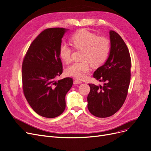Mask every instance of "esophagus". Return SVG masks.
<instances>
[{
    "label": "esophagus",
    "instance_id": "1",
    "mask_svg": "<svg viewBox=\"0 0 151 151\" xmlns=\"http://www.w3.org/2000/svg\"><path fill=\"white\" fill-rule=\"evenodd\" d=\"M82 83V82L80 81L79 80H75L74 81V84H81Z\"/></svg>",
    "mask_w": 151,
    "mask_h": 151
}]
</instances>
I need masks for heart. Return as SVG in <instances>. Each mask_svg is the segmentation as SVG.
Instances as JSON below:
<instances>
[{"label":"heart","mask_w":151,"mask_h":151,"mask_svg":"<svg viewBox=\"0 0 151 151\" xmlns=\"http://www.w3.org/2000/svg\"><path fill=\"white\" fill-rule=\"evenodd\" d=\"M72 46L75 50H82V61L76 62L66 69V74L77 78H85L90 70V63L93 66L98 67L102 64L108 58L111 44L109 40L104 37L98 35L87 29H81L70 37ZM73 49L65 42H63L59 48V55L66 63L71 61Z\"/></svg>","instance_id":"heart-1"}]
</instances>
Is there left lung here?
<instances>
[{
    "label": "left lung",
    "mask_w": 151,
    "mask_h": 151,
    "mask_svg": "<svg viewBox=\"0 0 151 151\" xmlns=\"http://www.w3.org/2000/svg\"><path fill=\"white\" fill-rule=\"evenodd\" d=\"M109 34V58L93 74V77L104 85L88 83V109L93 116L100 118L110 117L121 108L128 94L131 77L132 61L128 47L118 33L111 31Z\"/></svg>",
    "instance_id": "8db88e82"
}]
</instances>
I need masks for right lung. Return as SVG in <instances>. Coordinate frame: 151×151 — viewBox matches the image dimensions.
I'll return each instance as SVG.
<instances>
[{
    "mask_svg": "<svg viewBox=\"0 0 151 151\" xmlns=\"http://www.w3.org/2000/svg\"><path fill=\"white\" fill-rule=\"evenodd\" d=\"M66 31L61 27L43 31L31 43L23 61L24 96L35 112L47 118L56 117L64 112L66 95L73 84L70 77L56 81L63 73L59 48Z\"/></svg>",
    "mask_w": 151,
    "mask_h": 151,
    "instance_id": "obj_1",
    "label": "right lung"
}]
</instances>
